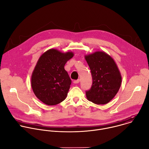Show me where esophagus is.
Listing matches in <instances>:
<instances>
[{
  "label": "esophagus",
  "instance_id": "34e87169",
  "mask_svg": "<svg viewBox=\"0 0 149 149\" xmlns=\"http://www.w3.org/2000/svg\"><path fill=\"white\" fill-rule=\"evenodd\" d=\"M79 82H80V80H79V79H77V80H75V81H74V83L75 84H78Z\"/></svg>",
  "mask_w": 149,
  "mask_h": 149
}]
</instances>
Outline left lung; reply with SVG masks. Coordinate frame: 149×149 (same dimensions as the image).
Instances as JSON below:
<instances>
[{
	"instance_id": "left-lung-1",
	"label": "left lung",
	"mask_w": 149,
	"mask_h": 149,
	"mask_svg": "<svg viewBox=\"0 0 149 149\" xmlns=\"http://www.w3.org/2000/svg\"><path fill=\"white\" fill-rule=\"evenodd\" d=\"M91 70L93 84L86 91L88 101L96 104L109 102L118 93L121 75L114 60L107 53L96 51L85 55Z\"/></svg>"
}]
</instances>
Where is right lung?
I'll use <instances>...</instances> for the list:
<instances>
[{"label":"right lung","mask_w":149,"mask_h":149,"mask_svg":"<svg viewBox=\"0 0 149 149\" xmlns=\"http://www.w3.org/2000/svg\"><path fill=\"white\" fill-rule=\"evenodd\" d=\"M73 56L72 52L50 49L39 57L32 74L31 86L43 103L54 105L66 98L72 82L64 66Z\"/></svg>","instance_id":"obj_1"}]
</instances>
